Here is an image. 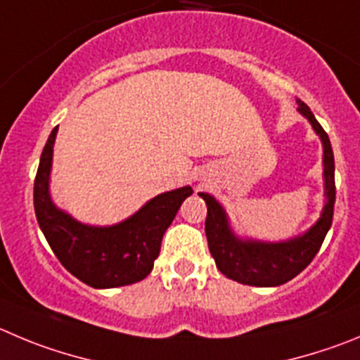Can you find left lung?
Wrapping results in <instances>:
<instances>
[{"label":"left lung","mask_w":360,"mask_h":360,"mask_svg":"<svg viewBox=\"0 0 360 360\" xmlns=\"http://www.w3.org/2000/svg\"><path fill=\"white\" fill-rule=\"evenodd\" d=\"M298 110L309 119L314 131L320 134L323 142V176L327 204L321 218L312 226L304 236L295 238L286 243H257V241H241L231 233L227 218L220 204L207 193H199L207 206L206 238L211 256L217 268L233 281L247 286H281L284 282L297 277L302 270L311 264L320 250L325 236L332 226L335 202V181H334V153L330 140L311 108L304 101L297 99Z\"/></svg>","instance_id":"1"}]
</instances>
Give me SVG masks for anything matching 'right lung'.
<instances>
[{
	"instance_id": "obj_1",
	"label": "right lung",
	"mask_w": 360,
	"mask_h": 360,
	"mask_svg": "<svg viewBox=\"0 0 360 360\" xmlns=\"http://www.w3.org/2000/svg\"><path fill=\"white\" fill-rule=\"evenodd\" d=\"M56 129L58 126L44 146L33 184L37 221L49 247L67 271L92 288H119L142 281L160 256L165 231L193 190L184 186L161 193L119 226H83L56 210L49 199L48 181Z\"/></svg>"
}]
</instances>
